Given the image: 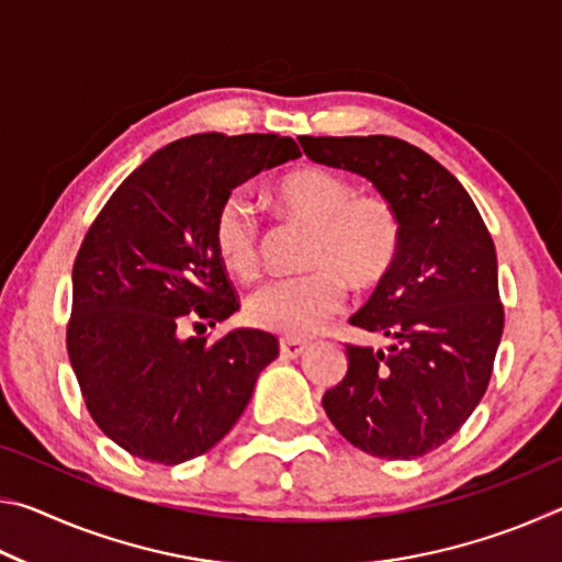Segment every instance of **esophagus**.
<instances>
[{
	"label": "esophagus",
	"mask_w": 562,
	"mask_h": 562,
	"mask_svg": "<svg viewBox=\"0 0 562 562\" xmlns=\"http://www.w3.org/2000/svg\"><path fill=\"white\" fill-rule=\"evenodd\" d=\"M307 349H310L307 341H300V339H280V355H282L284 359H297V357H302Z\"/></svg>",
	"instance_id": "obj_1"
}]
</instances>
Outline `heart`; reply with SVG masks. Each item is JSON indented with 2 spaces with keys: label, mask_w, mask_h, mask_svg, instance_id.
<instances>
[{
  "label": "heart",
  "mask_w": 562,
  "mask_h": 562,
  "mask_svg": "<svg viewBox=\"0 0 562 562\" xmlns=\"http://www.w3.org/2000/svg\"><path fill=\"white\" fill-rule=\"evenodd\" d=\"M272 198L294 221L312 227L300 278L268 282L247 302V319L288 339L312 337L345 304V280L372 290L392 274L404 243L396 207L382 195H361L347 176L302 166L272 183ZM217 260L235 280L260 272V223L243 195L225 198L213 221Z\"/></svg>",
  "instance_id": "1"
}]
</instances>
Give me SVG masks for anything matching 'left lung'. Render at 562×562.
Listing matches in <instances>:
<instances>
[{"label": "left lung", "mask_w": 562, "mask_h": 562, "mask_svg": "<svg viewBox=\"0 0 562 562\" xmlns=\"http://www.w3.org/2000/svg\"><path fill=\"white\" fill-rule=\"evenodd\" d=\"M300 146L367 178L402 217L392 274L349 317L392 345H347V374L322 406L357 449L416 459L449 441L486 394L503 335L496 247L465 188L422 148L392 136H302Z\"/></svg>", "instance_id": "8db88e82"}]
</instances>
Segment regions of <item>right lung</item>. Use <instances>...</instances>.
<instances>
[{"label": "right lung", "mask_w": 562, "mask_h": 562, "mask_svg": "<svg viewBox=\"0 0 562 562\" xmlns=\"http://www.w3.org/2000/svg\"><path fill=\"white\" fill-rule=\"evenodd\" d=\"M274 133H198L156 150L109 198L71 274L66 349L99 429L131 456L176 465L223 439L280 355L260 329L186 337L240 310L213 245L233 188L297 158Z\"/></svg>", "instance_id": "add662e5"}]
</instances>
